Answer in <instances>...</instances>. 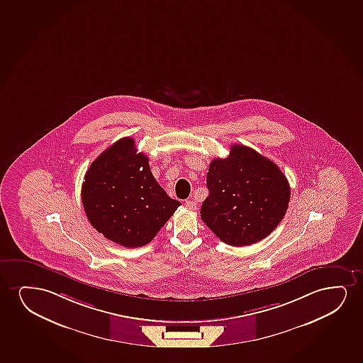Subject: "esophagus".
Returning a JSON list of instances; mask_svg holds the SVG:
<instances>
[{
    "mask_svg": "<svg viewBox=\"0 0 363 363\" xmlns=\"http://www.w3.org/2000/svg\"><path fill=\"white\" fill-rule=\"evenodd\" d=\"M184 206L189 208V209H191V211H194V209L197 208V203L194 202V201H192V199H189V201H186Z\"/></svg>",
    "mask_w": 363,
    "mask_h": 363,
    "instance_id": "1",
    "label": "esophagus"
}]
</instances>
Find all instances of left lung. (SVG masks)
Returning <instances> with one entry per match:
<instances>
[{"mask_svg": "<svg viewBox=\"0 0 363 363\" xmlns=\"http://www.w3.org/2000/svg\"><path fill=\"white\" fill-rule=\"evenodd\" d=\"M207 189L201 218L231 246L252 245L269 236L287 212L291 197L279 167L240 144L231 146L225 159L211 162Z\"/></svg>", "mask_w": 363, "mask_h": 363, "instance_id": "8db88e82", "label": "left lung"}]
</instances>
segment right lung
Instances as JSON below:
<instances>
[{"label": "right lung", "mask_w": 363, "mask_h": 363, "mask_svg": "<svg viewBox=\"0 0 363 363\" xmlns=\"http://www.w3.org/2000/svg\"><path fill=\"white\" fill-rule=\"evenodd\" d=\"M81 198L96 230L118 245L149 244L181 206L151 174L133 138H122L91 164Z\"/></svg>", "instance_id": "right-lung-1"}]
</instances>
